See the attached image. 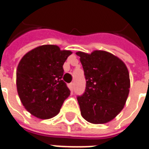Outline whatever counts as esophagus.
<instances>
[{
  "label": "esophagus",
  "instance_id": "1",
  "mask_svg": "<svg viewBox=\"0 0 149 149\" xmlns=\"http://www.w3.org/2000/svg\"><path fill=\"white\" fill-rule=\"evenodd\" d=\"M69 88H70L71 91H72V92H73V90H74V88H75L74 83H71V84H69Z\"/></svg>",
  "mask_w": 149,
  "mask_h": 149
}]
</instances>
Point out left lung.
<instances>
[{
	"mask_svg": "<svg viewBox=\"0 0 149 149\" xmlns=\"http://www.w3.org/2000/svg\"><path fill=\"white\" fill-rule=\"evenodd\" d=\"M86 80L85 91L77 100L81 116L93 124H104L120 112L128 98L130 79L120 59L101 50L91 54L77 52Z\"/></svg>",
	"mask_w": 149,
	"mask_h": 149,
	"instance_id": "left-lung-1",
	"label": "left lung"
}]
</instances>
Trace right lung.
Here are the masks:
<instances>
[{
  "mask_svg": "<svg viewBox=\"0 0 149 149\" xmlns=\"http://www.w3.org/2000/svg\"><path fill=\"white\" fill-rule=\"evenodd\" d=\"M71 51L45 45L27 52L17 69V88L22 104L40 119L52 118L60 112L70 90L63 81V65Z\"/></svg>",
  "mask_w": 149,
  "mask_h": 149,
  "instance_id": "obj_1",
  "label": "right lung"
}]
</instances>
